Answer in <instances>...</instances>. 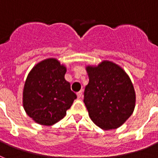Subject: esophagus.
Here are the masks:
<instances>
[{
  "label": "esophagus",
  "mask_w": 158,
  "mask_h": 158,
  "mask_svg": "<svg viewBox=\"0 0 158 158\" xmlns=\"http://www.w3.org/2000/svg\"><path fill=\"white\" fill-rule=\"evenodd\" d=\"M82 95H83V91H79V92H77V96H78V98H81Z\"/></svg>",
  "instance_id": "obj_1"
}]
</instances>
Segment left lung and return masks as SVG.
<instances>
[{"instance_id":"obj_1","label":"left lung","mask_w":158,"mask_h":158,"mask_svg":"<svg viewBox=\"0 0 158 158\" xmlns=\"http://www.w3.org/2000/svg\"><path fill=\"white\" fill-rule=\"evenodd\" d=\"M86 71L89 83L83 102L91 120L104 130L119 128L134 111L136 93L130 78L110 61L87 66Z\"/></svg>"}]
</instances>
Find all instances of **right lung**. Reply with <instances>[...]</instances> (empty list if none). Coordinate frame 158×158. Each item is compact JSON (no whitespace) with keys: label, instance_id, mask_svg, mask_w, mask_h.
Listing matches in <instances>:
<instances>
[{"label":"right lung","instance_id":"right-lung-1","mask_svg":"<svg viewBox=\"0 0 158 158\" xmlns=\"http://www.w3.org/2000/svg\"><path fill=\"white\" fill-rule=\"evenodd\" d=\"M67 68L54 58L33 67L25 82L23 108L28 116L42 125L50 126L67 114L77 95L65 79Z\"/></svg>","mask_w":158,"mask_h":158}]
</instances>
